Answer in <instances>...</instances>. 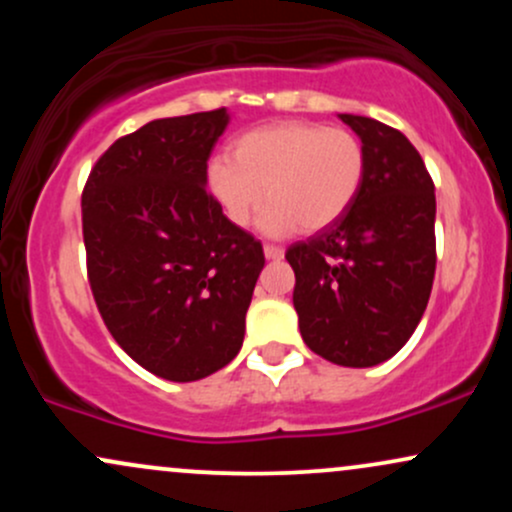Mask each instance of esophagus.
Listing matches in <instances>:
<instances>
[{
	"instance_id": "esophagus-1",
	"label": "esophagus",
	"mask_w": 512,
	"mask_h": 512,
	"mask_svg": "<svg viewBox=\"0 0 512 512\" xmlns=\"http://www.w3.org/2000/svg\"><path fill=\"white\" fill-rule=\"evenodd\" d=\"M264 257L267 260H281L284 257V248H279V245H264Z\"/></svg>"
}]
</instances>
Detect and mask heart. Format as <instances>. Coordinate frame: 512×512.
Wrapping results in <instances>:
<instances>
[{
	"mask_svg": "<svg viewBox=\"0 0 512 512\" xmlns=\"http://www.w3.org/2000/svg\"><path fill=\"white\" fill-rule=\"evenodd\" d=\"M366 166V149L349 129L276 122L245 132L233 144V158H214L207 187L238 228L250 226L267 192L260 228L284 238L325 231L342 219L361 192Z\"/></svg>",
	"mask_w": 512,
	"mask_h": 512,
	"instance_id": "1",
	"label": "heart"
}]
</instances>
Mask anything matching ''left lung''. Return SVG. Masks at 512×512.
<instances>
[{
	"mask_svg": "<svg viewBox=\"0 0 512 512\" xmlns=\"http://www.w3.org/2000/svg\"><path fill=\"white\" fill-rule=\"evenodd\" d=\"M366 149V180L334 226L286 250L303 342L346 368L387 361L409 342L436 274V190L397 129L342 113Z\"/></svg>",
	"mask_w": 512,
	"mask_h": 512,
	"instance_id": "left-lung-1",
	"label": "left lung"
}]
</instances>
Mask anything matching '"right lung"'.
<instances>
[{"label": "right lung", "mask_w": 512, "mask_h": 512, "mask_svg": "<svg viewBox=\"0 0 512 512\" xmlns=\"http://www.w3.org/2000/svg\"><path fill=\"white\" fill-rule=\"evenodd\" d=\"M226 108L151 120L98 158L81 195L88 284L139 366L192 383L238 356L260 240L223 216L207 161Z\"/></svg>", "instance_id": "add662e5"}]
</instances>
